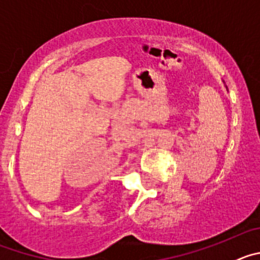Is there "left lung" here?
Returning a JSON list of instances; mask_svg holds the SVG:
<instances>
[{
    "label": "left lung",
    "instance_id": "obj_1",
    "mask_svg": "<svg viewBox=\"0 0 260 260\" xmlns=\"http://www.w3.org/2000/svg\"><path fill=\"white\" fill-rule=\"evenodd\" d=\"M225 88H226V89H228V87H226V86H225Z\"/></svg>",
    "mask_w": 260,
    "mask_h": 260
}]
</instances>
